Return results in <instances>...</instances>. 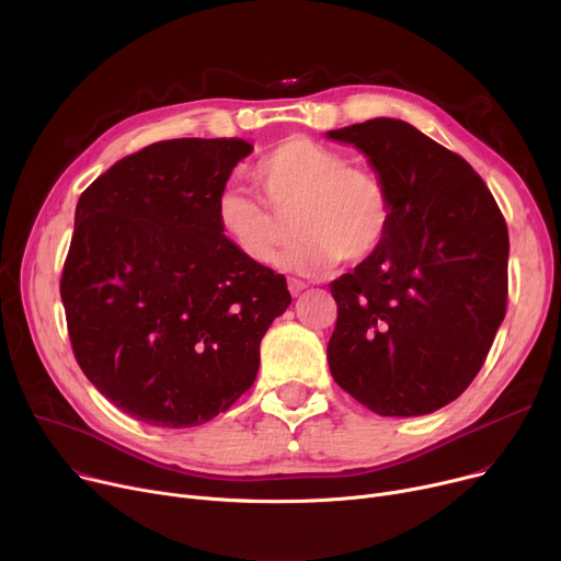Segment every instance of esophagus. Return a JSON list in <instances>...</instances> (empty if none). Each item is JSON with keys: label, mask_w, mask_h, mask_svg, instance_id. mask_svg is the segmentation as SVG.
Listing matches in <instances>:
<instances>
[{"label": "esophagus", "mask_w": 561, "mask_h": 561, "mask_svg": "<svg viewBox=\"0 0 561 561\" xmlns=\"http://www.w3.org/2000/svg\"><path fill=\"white\" fill-rule=\"evenodd\" d=\"M307 288V282L298 279V277H288V290L290 296H300V293Z\"/></svg>", "instance_id": "esophagus-1"}]
</instances>
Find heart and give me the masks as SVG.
<instances>
[{"label": "heart", "instance_id": "heart-1", "mask_svg": "<svg viewBox=\"0 0 561 561\" xmlns=\"http://www.w3.org/2000/svg\"><path fill=\"white\" fill-rule=\"evenodd\" d=\"M252 180L264 199L225 191L216 218L225 241L254 265L275 259L288 220L298 236L279 263L305 275L325 273L336 261L370 259L391 231L393 199L385 180L313 138L290 136L275 145L256 161Z\"/></svg>", "mask_w": 561, "mask_h": 561}]
</instances>
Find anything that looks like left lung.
<instances>
[{
    "instance_id": "left-lung-1",
    "label": "left lung",
    "mask_w": 561,
    "mask_h": 561,
    "mask_svg": "<svg viewBox=\"0 0 561 561\" xmlns=\"http://www.w3.org/2000/svg\"><path fill=\"white\" fill-rule=\"evenodd\" d=\"M357 145L389 186L381 245L330 284L336 385L379 416H423L480 373L507 311L510 233L482 176L393 117L328 131Z\"/></svg>"
}]
</instances>
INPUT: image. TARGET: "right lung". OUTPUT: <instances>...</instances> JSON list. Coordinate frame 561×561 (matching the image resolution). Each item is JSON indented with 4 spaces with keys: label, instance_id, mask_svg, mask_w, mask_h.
Returning <instances> with one entry per match:
<instances>
[{
    "label": "right lung",
    "instance_id": "right-lung-1",
    "mask_svg": "<svg viewBox=\"0 0 561 561\" xmlns=\"http://www.w3.org/2000/svg\"><path fill=\"white\" fill-rule=\"evenodd\" d=\"M250 152L243 138L159 140L77 202L61 275L72 352L136 421L176 430L227 411L290 305L284 275L245 261L218 227V197Z\"/></svg>",
    "mask_w": 561,
    "mask_h": 561
}]
</instances>
